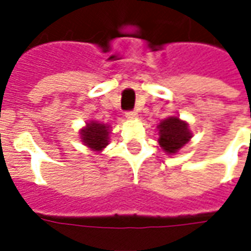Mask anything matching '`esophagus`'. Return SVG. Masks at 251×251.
<instances>
[{
	"label": "esophagus",
	"instance_id": "obj_1",
	"mask_svg": "<svg viewBox=\"0 0 251 251\" xmlns=\"http://www.w3.org/2000/svg\"><path fill=\"white\" fill-rule=\"evenodd\" d=\"M125 117L127 118V120L134 121V120H137V117H138V115H137L136 111H126Z\"/></svg>",
	"mask_w": 251,
	"mask_h": 251
}]
</instances>
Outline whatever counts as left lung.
<instances>
[{
	"label": "left lung",
	"mask_w": 251,
	"mask_h": 251,
	"mask_svg": "<svg viewBox=\"0 0 251 251\" xmlns=\"http://www.w3.org/2000/svg\"><path fill=\"white\" fill-rule=\"evenodd\" d=\"M158 145L167 154H176L192 138L188 122L180 120L177 115H171L160 121L157 125Z\"/></svg>",
	"instance_id": "1"
}]
</instances>
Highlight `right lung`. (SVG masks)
<instances>
[{
	"mask_svg": "<svg viewBox=\"0 0 251 251\" xmlns=\"http://www.w3.org/2000/svg\"><path fill=\"white\" fill-rule=\"evenodd\" d=\"M110 131L111 130L109 124L91 120L86 122V125L79 130V136H80V141L86 147L90 148L93 152L100 153L109 145Z\"/></svg>",
	"mask_w": 251,
	"mask_h": 251,
	"instance_id": "1",
	"label": "right lung"
}]
</instances>
